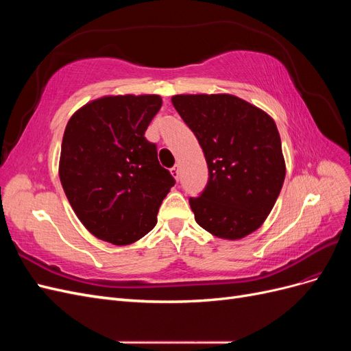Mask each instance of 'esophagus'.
Listing matches in <instances>:
<instances>
[{
	"label": "esophagus",
	"instance_id": "esophagus-1",
	"mask_svg": "<svg viewBox=\"0 0 351 351\" xmlns=\"http://www.w3.org/2000/svg\"><path fill=\"white\" fill-rule=\"evenodd\" d=\"M171 174H173V177H174L176 180H178V177H180V167H178V164H176V165L171 168Z\"/></svg>",
	"mask_w": 351,
	"mask_h": 351
}]
</instances>
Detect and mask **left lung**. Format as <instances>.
<instances>
[{
    "label": "left lung",
    "instance_id": "left-lung-1",
    "mask_svg": "<svg viewBox=\"0 0 351 351\" xmlns=\"http://www.w3.org/2000/svg\"><path fill=\"white\" fill-rule=\"evenodd\" d=\"M171 101L208 164L206 187L189 199L196 222L219 239L250 234L269 215L285 178L277 125L234 95H176Z\"/></svg>",
    "mask_w": 351,
    "mask_h": 351
}]
</instances>
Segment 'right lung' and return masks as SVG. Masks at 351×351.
<instances>
[{"instance_id":"right-lung-1","label":"right lung","mask_w":351,"mask_h":351,"mask_svg":"<svg viewBox=\"0 0 351 351\" xmlns=\"http://www.w3.org/2000/svg\"><path fill=\"white\" fill-rule=\"evenodd\" d=\"M161 105L158 95L95 99L73 114L62 136L60 180L70 205L95 237L117 246L156 226L176 183L145 137Z\"/></svg>"}]
</instances>
